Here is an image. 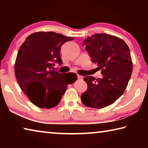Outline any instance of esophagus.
Returning <instances> with one entry per match:
<instances>
[{
	"instance_id": "1",
	"label": "esophagus",
	"mask_w": 148,
	"mask_h": 148,
	"mask_svg": "<svg viewBox=\"0 0 148 148\" xmlns=\"http://www.w3.org/2000/svg\"><path fill=\"white\" fill-rule=\"evenodd\" d=\"M77 78H78V79H83L84 77L82 76H79V75H77Z\"/></svg>"
}]
</instances>
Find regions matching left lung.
I'll return each instance as SVG.
<instances>
[{
  "instance_id": "1",
  "label": "left lung",
  "mask_w": 148,
  "mask_h": 148,
  "mask_svg": "<svg viewBox=\"0 0 148 148\" xmlns=\"http://www.w3.org/2000/svg\"><path fill=\"white\" fill-rule=\"evenodd\" d=\"M83 45L103 77H85L87 89L82 101L87 107L103 108L118 99L128 85L132 71L130 50L122 39L105 33L87 37Z\"/></svg>"
}]
</instances>
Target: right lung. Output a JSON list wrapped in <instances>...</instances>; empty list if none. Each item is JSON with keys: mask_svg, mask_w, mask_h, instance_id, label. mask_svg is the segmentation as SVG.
Masks as SVG:
<instances>
[{"mask_svg": "<svg viewBox=\"0 0 148 148\" xmlns=\"http://www.w3.org/2000/svg\"><path fill=\"white\" fill-rule=\"evenodd\" d=\"M74 38L54 32H36L29 35L20 47L15 74L22 91L35 106L41 108L56 106L67 86L77 79L75 73L51 70L54 62L62 63V45Z\"/></svg>", "mask_w": 148, "mask_h": 148, "instance_id": "obj_1", "label": "right lung"}]
</instances>
